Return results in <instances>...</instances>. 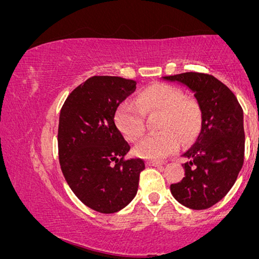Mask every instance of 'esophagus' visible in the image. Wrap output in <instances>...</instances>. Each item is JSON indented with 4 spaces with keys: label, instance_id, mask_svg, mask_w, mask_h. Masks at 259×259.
Returning <instances> with one entry per match:
<instances>
[{
    "label": "esophagus",
    "instance_id": "34e87169",
    "mask_svg": "<svg viewBox=\"0 0 259 259\" xmlns=\"http://www.w3.org/2000/svg\"><path fill=\"white\" fill-rule=\"evenodd\" d=\"M147 164L150 165V166H163V165H164V163L156 162V161H148Z\"/></svg>",
    "mask_w": 259,
    "mask_h": 259
}]
</instances>
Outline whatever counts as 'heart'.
<instances>
[{
  "mask_svg": "<svg viewBox=\"0 0 259 259\" xmlns=\"http://www.w3.org/2000/svg\"><path fill=\"white\" fill-rule=\"evenodd\" d=\"M158 115L155 124L157 134L141 141L134 151L138 157L163 159L181 148V139L191 141L197 134L201 123L199 105L190 97H184L176 87L155 83L145 88L137 97L136 103L125 101L116 110L115 121L125 140L137 142L143 136L144 116Z\"/></svg>",
  "mask_w": 259,
  "mask_h": 259,
  "instance_id": "b5f03b06",
  "label": "heart"
}]
</instances>
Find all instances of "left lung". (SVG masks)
<instances>
[{
    "instance_id": "obj_1",
    "label": "left lung",
    "mask_w": 259,
    "mask_h": 259,
    "mask_svg": "<svg viewBox=\"0 0 259 259\" xmlns=\"http://www.w3.org/2000/svg\"><path fill=\"white\" fill-rule=\"evenodd\" d=\"M162 78L187 87L201 110L199 133L183 154L185 177L170 185L171 194L189 209H207L230 191L243 166V109L234 93L211 75L184 72Z\"/></svg>"
}]
</instances>
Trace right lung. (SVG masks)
<instances>
[{"instance_id":"add662e5","label":"right lung","mask_w":259,"mask_h":259,"mask_svg":"<svg viewBox=\"0 0 259 259\" xmlns=\"http://www.w3.org/2000/svg\"><path fill=\"white\" fill-rule=\"evenodd\" d=\"M136 82L116 76H94L65 100L58 123V157L72 192L101 213L122 210L137 194L141 158L124 161L130 145L115 124L119 104Z\"/></svg>"}]
</instances>
